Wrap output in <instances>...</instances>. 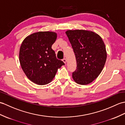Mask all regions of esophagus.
<instances>
[{
  "label": "esophagus",
  "mask_w": 125,
  "mask_h": 125,
  "mask_svg": "<svg viewBox=\"0 0 125 125\" xmlns=\"http://www.w3.org/2000/svg\"><path fill=\"white\" fill-rule=\"evenodd\" d=\"M62 61H63V62L64 63H66V59H65V58H64V59L62 60Z\"/></svg>",
  "instance_id": "obj_1"
}]
</instances>
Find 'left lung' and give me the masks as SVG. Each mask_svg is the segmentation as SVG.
Instances as JSON below:
<instances>
[{"mask_svg": "<svg viewBox=\"0 0 125 125\" xmlns=\"http://www.w3.org/2000/svg\"><path fill=\"white\" fill-rule=\"evenodd\" d=\"M77 62L72 78L77 83H92L101 73L106 60L105 46L101 37L92 31L76 30L66 32Z\"/></svg>", "mask_w": 125, "mask_h": 125, "instance_id": "1", "label": "left lung"}]
</instances>
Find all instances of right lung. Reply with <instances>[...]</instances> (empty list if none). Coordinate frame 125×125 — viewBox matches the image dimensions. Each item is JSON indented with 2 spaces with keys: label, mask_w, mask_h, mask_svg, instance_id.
<instances>
[{
  "label": "right lung",
  "mask_w": 125,
  "mask_h": 125,
  "mask_svg": "<svg viewBox=\"0 0 125 125\" xmlns=\"http://www.w3.org/2000/svg\"><path fill=\"white\" fill-rule=\"evenodd\" d=\"M56 38L57 34L53 32H38L27 37L22 43L19 53L22 69L28 79L37 85L50 83L57 69L64 65L52 48Z\"/></svg>",
  "instance_id": "right-lung-1"
}]
</instances>
